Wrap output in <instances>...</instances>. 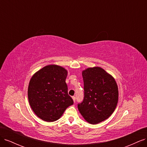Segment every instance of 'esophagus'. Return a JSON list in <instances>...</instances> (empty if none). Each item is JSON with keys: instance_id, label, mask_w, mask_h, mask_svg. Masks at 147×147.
I'll list each match as a JSON object with an SVG mask.
<instances>
[{"instance_id": "1", "label": "esophagus", "mask_w": 147, "mask_h": 147, "mask_svg": "<svg viewBox=\"0 0 147 147\" xmlns=\"http://www.w3.org/2000/svg\"><path fill=\"white\" fill-rule=\"evenodd\" d=\"M72 99H73V100L74 102H75V100H76V98H75V96H72Z\"/></svg>"}]
</instances>
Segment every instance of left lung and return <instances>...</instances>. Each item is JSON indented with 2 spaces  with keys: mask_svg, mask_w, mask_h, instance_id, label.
Returning a JSON list of instances; mask_svg holds the SVG:
<instances>
[{
  "mask_svg": "<svg viewBox=\"0 0 147 147\" xmlns=\"http://www.w3.org/2000/svg\"><path fill=\"white\" fill-rule=\"evenodd\" d=\"M84 97L78 109L83 118L92 124L107 119L116 108L118 90L112 76L99 67L82 72Z\"/></svg>",
  "mask_w": 147,
  "mask_h": 147,
  "instance_id": "left-lung-1",
  "label": "left lung"
}]
</instances>
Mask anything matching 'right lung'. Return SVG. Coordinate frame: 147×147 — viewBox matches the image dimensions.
Here are the masks:
<instances>
[{
	"label": "right lung",
	"mask_w": 147,
	"mask_h": 147,
	"mask_svg": "<svg viewBox=\"0 0 147 147\" xmlns=\"http://www.w3.org/2000/svg\"><path fill=\"white\" fill-rule=\"evenodd\" d=\"M67 71L61 66L44 67L31 78L28 87L30 105L37 116L47 122L55 121L74 104L65 83Z\"/></svg>",
	"instance_id": "right-lung-1"
}]
</instances>
